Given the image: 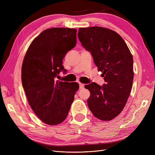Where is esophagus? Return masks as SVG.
<instances>
[{"mask_svg":"<svg viewBox=\"0 0 155 155\" xmlns=\"http://www.w3.org/2000/svg\"><path fill=\"white\" fill-rule=\"evenodd\" d=\"M85 87V85L83 83H79V89H83Z\"/></svg>","mask_w":155,"mask_h":155,"instance_id":"esophagus-1","label":"esophagus"}]
</instances>
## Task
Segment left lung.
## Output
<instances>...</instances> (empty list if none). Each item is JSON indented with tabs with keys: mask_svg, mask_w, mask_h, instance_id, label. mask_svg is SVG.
I'll return each instance as SVG.
<instances>
[{
	"mask_svg": "<svg viewBox=\"0 0 155 155\" xmlns=\"http://www.w3.org/2000/svg\"><path fill=\"white\" fill-rule=\"evenodd\" d=\"M78 37L91 52L105 83H91L85 86L91 92L89 109L101 120L109 121L122 111L132 89L133 59L129 48L118 34L100 26L80 28Z\"/></svg>",
	"mask_w": 155,
	"mask_h": 155,
	"instance_id": "8db88e82",
	"label": "left lung"
}]
</instances>
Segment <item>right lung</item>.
Masks as SVG:
<instances>
[{"instance_id":"obj_1","label":"right lung","mask_w":155,"mask_h":155,"mask_svg":"<svg viewBox=\"0 0 155 155\" xmlns=\"http://www.w3.org/2000/svg\"><path fill=\"white\" fill-rule=\"evenodd\" d=\"M77 30L67 28L46 29L32 41L22 65V87L29 104L44 123L58 125L66 119L78 83L61 81L66 72L63 59L76 45Z\"/></svg>"}]
</instances>
